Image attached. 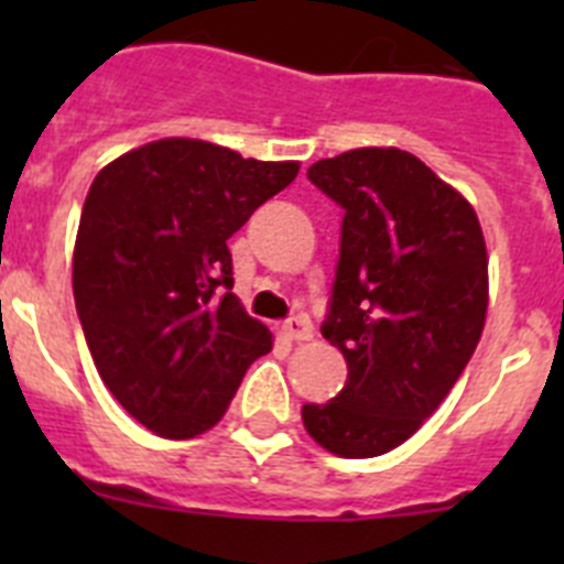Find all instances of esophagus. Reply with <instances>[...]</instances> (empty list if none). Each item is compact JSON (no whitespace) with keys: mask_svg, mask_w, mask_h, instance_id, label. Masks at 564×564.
Segmentation results:
<instances>
[{"mask_svg":"<svg viewBox=\"0 0 564 564\" xmlns=\"http://www.w3.org/2000/svg\"><path fill=\"white\" fill-rule=\"evenodd\" d=\"M282 333H285L291 341H307V338H313V325L305 316H293L282 325Z\"/></svg>","mask_w":564,"mask_h":564,"instance_id":"obj_1","label":"esophagus"}]
</instances>
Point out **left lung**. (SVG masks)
I'll list each match as a JSON object with an SVG mask.
<instances>
[{
	"instance_id": "1",
	"label": "left lung",
	"mask_w": 564,
	"mask_h": 564,
	"mask_svg": "<svg viewBox=\"0 0 564 564\" xmlns=\"http://www.w3.org/2000/svg\"><path fill=\"white\" fill-rule=\"evenodd\" d=\"M307 177L344 208L322 336L347 383L302 421L333 455L378 457L421 430L480 341L486 239L466 197L401 149H350Z\"/></svg>"
}]
</instances>
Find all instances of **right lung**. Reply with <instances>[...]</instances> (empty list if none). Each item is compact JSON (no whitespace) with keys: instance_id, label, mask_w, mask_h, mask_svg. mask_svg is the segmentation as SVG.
Wrapping results in <instances>:
<instances>
[{"instance_id":"right-lung-1","label":"right lung","mask_w":564,"mask_h":564,"mask_svg":"<svg viewBox=\"0 0 564 564\" xmlns=\"http://www.w3.org/2000/svg\"><path fill=\"white\" fill-rule=\"evenodd\" d=\"M296 174V161L163 138L89 186L73 251L76 311L98 376L147 430L203 435L248 364L271 352V330L231 293L228 237Z\"/></svg>"}]
</instances>
